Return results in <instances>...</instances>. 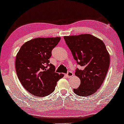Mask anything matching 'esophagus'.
I'll return each instance as SVG.
<instances>
[{"label":"esophagus","instance_id":"esophagus-1","mask_svg":"<svg viewBox=\"0 0 124 124\" xmlns=\"http://www.w3.org/2000/svg\"><path fill=\"white\" fill-rule=\"evenodd\" d=\"M73 76V73H72V72H68V73L66 74V76L67 78H70L71 77H72Z\"/></svg>","mask_w":124,"mask_h":124}]
</instances>
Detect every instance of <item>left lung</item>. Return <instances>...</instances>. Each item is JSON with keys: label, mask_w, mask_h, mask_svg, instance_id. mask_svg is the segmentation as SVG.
I'll list each match as a JSON object with an SVG mask.
<instances>
[{"label": "left lung", "mask_w": 124, "mask_h": 124, "mask_svg": "<svg viewBox=\"0 0 124 124\" xmlns=\"http://www.w3.org/2000/svg\"><path fill=\"white\" fill-rule=\"evenodd\" d=\"M74 59L83 70L76 69L75 75L80 80V85L73 92L82 97L95 93L103 84L110 62L109 54L103 41L85 34L63 37Z\"/></svg>", "instance_id": "left-lung-1"}]
</instances>
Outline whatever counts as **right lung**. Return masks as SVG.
<instances>
[{
	"mask_svg": "<svg viewBox=\"0 0 124 124\" xmlns=\"http://www.w3.org/2000/svg\"><path fill=\"white\" fill-rule=\"evenodd\" d=\"M60 40L58 37L34 38L25 42L17 54V75L22 86L32 95L45 97L50 94L58 81L64 76L55 72V66L49 64V60L52 49Z\"/></svg>",
	"mask_w": 124,
	"mask_h": 124,
	"instance_id": "add662e5",
	"label": "right lung"
}]
</instances>
